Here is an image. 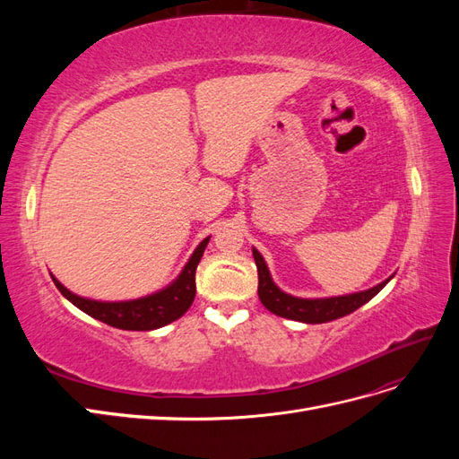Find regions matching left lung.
Segmentation results:
<instances>
[{"label":"left lung","mask_w":459,"mask_h":459,"mask_svg":"<svg viewBox=\"0 0 459 459\" xmlns=\"http://www.w3.org/2000/svg\"><path fill=\"white\" fill-rule=\"evenodd\" d=\"M253 256L258 268V297L260 302L266 307L272 314L281 316L287 319H297V322L304 324H325L333 322V319L342 317L346 314H352L358 310L362 304L371 300L379 290L388 283L386 281L375 285L368 290H359V293L352 295H344V297H329V299H299V297H290L277 287L272 281L270 270L264 262L262 255L253 248Z\"/></svg>","instance_id":"obj_1"}]
</instances>
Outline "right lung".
Instances as JSON below:
<instances>
[{"instance_id": "obj_1", "label": "right lung", "mask_w": 459, "mask_h": 459, "mask_svg": "<svg viewBox=\"0 0 459 459\" xmlns=\"http://www.w3.org/2000/svg\"><path fill=\"white\" fill-rule=\"evenodd\" d=\"M206 238L199 243L195 253L191 255L189 262L184 266L182 273L178 275V280L172 281L169 287L159 290V293H152L143 299L135 300H122V302H101V300H91L78 297L71 293L57 277L51 275V280L61 290L65 299L71 300L76 308L86 312L88 316L100 319V322L113 325L118 329L126 331H151L159 329L162 325L172 324L174 319L182 317L195 299V270L201 262V256L204 253V247L208 245Z\"/></svg>"}]
</instances>
